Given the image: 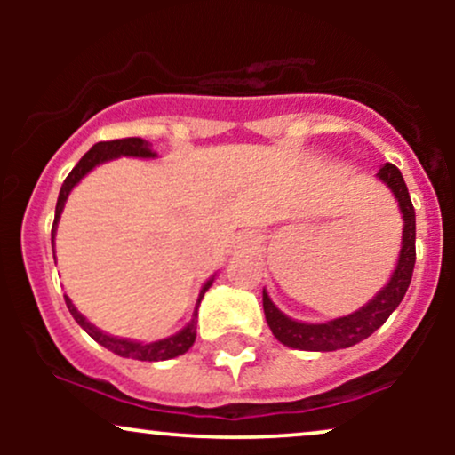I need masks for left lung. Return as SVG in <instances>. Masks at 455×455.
Segmentation results:
<instances>
[{"instance_id": "1", "label": "left lung", "mask_w": 455, "mask_h": 455, "mask_svg": "<svg viewBox=\"0 0 455 455\" xmlns=\"http://www.w3.org/2000/svg\"><path fill=\"white\" fill-rule=\"evenodd\" d=\"M379 177L391 188L404 218V235H402V252L398 267L391 275L389 284L380 293L363 306L362 310L353 315L336 318V321L321 323V325H307V323H297L293 318L284 316L271 304L269 295L263 291V310L267 325L282 344L291 348H301V351H338V348H348L353 344L365 340L372 336L377 329L387 321L391 312L400 306L402 297L409 289L412 269H415V207H412L409 188L404 184L400 169L395 164L380 166Z\"/></svg>"}]
</instances>
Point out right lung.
<instances>
[{
  "instance_id": "add662e5",
  "label": "right lung",
  "mask_w": 455,
  "mask_h": 455,
  "mask_svg": "<svg viewBox=\"0 0 455 455\" xmlns=\"http://www.w3.org/2000/svg\"><path fill=\"white\" fill-rule=\"evenodd\" d=\"M117 156H137V158H151V156H154V151L148 148V143H145L143 139H137V137L100 140V143L93 145V148L87 151V154L83 156L81 160H78V164L70 171V175L66 177L64 184H61L60 196H57V205H55L53 228H51V242L55 239L57 220H60L61 210H64V203H66L68 195H70L72 188H75L78 181H81L83 175L90 173L93 166L100 164V162L117 158ZM210 286H212V280L207 282L205 286H203L201 295H198V301L203 299V295H205V291L210 289ZM66 306H68V310H70V315L75 316V321L83 329H85L87 333H90L93 340H96L98 344H102L104 348H108V351H113L115 355H119V357L139 359V362H162V359H173V357H177V355H184L188 348L195 344V338H196L195 321H192L190 325L184 329V331H180L177 336H171V338H166V340H160V342L140 344V342L119 340V338L107 336V333H102L100 329L93 327L90 321H85V318L78 315V310L75 306H72V301L68 299V297H66Z\"/></svg>"
}]
</instances>
